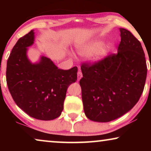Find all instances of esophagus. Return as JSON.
Wrapping results in <instances>:
<instances>
[{"instance_id": "1", "label": "esophagus", "mask_w": 151, "mask_h": 151, "mask_svg": "<svg viewBox=\"0 0 151 151\" xmlns=\"http://www.w3.org/2000/svg\"><path fill=\"white\" fill-rule=\"evenodd\" d=\"M82 77V71H80V70H79V71H78V81H79V80L81 79Z\"/></svg>"}]
</instances>
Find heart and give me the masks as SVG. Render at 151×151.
Listing matches in <instances>:
<instances>
[{
	"label": "heart",
	"mask_w": 151,
	"mask_h": 151,
	"mask_svg": "<svg viewBox=\"0 0 151 151\" xmlns=\"http://www.w3.org/2000/svg\"><path fill=\"white\" fill-rule=\"evenodd\" d=\"M100 44L98 42H95L91 43V44L85 45V46L82 47L81 49H80V53L82 55H90L91 53L94 52L95 51H96L97 49L99 48ZM107 53V49L106 48H102L100 50H98L96 53V58H101L104 57V55H106Z\"/></svg>",
	"instance_id": "heart-1"
}]
</instances>
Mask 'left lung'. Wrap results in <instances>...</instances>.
I'll return each instance as SVG.
<instances>
[{"mask_svg": "<svg viewBox=\"0 0 151 151\" xmlns=\"http://www.w3.org/2000/svg\"><path fill=\"white\" fill-rule=\"evenodd\" d=\"M120 33L117 53L81 65L84 111L92 121L108 122L121 117L137 104L144 91L147 66L141 43L126 29Z\"/></svg>", "mask_w": 151, "mask_h": 151, "instance_id": "8db88e82", "label": "left lung"}]
</instances>
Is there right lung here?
Instances as JSON below:
<instances>
[{"label":"right lung","mask_w":151,"mask_h":151,"mask_svg":"<svg viewBox=\"0 0 151 151\" xmlns=\"http://www.w3.org/2000/svg\"><path fill=\"white\" fill-rule=\"evenodd\" d=\"M31 31L20 38L7 60L6 80L14 102L29 116L51 120L61 115L68 86L77 80V67L60 69L42 56L38 64L27 58V47L34 43Z\"/></svg>","instance_id":"right-lung-1"}]
</instances>
